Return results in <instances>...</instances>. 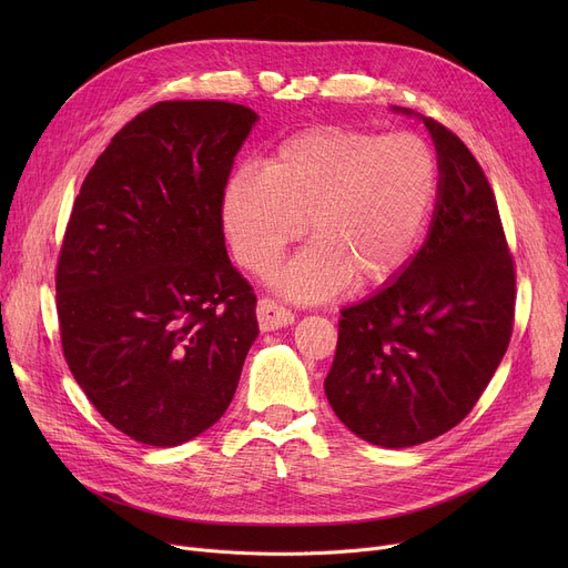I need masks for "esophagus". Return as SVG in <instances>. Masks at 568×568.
Instances as JSON below:
<instances>
[{
  "label": "esophagus",
  "mask_w": 568,
  "mask_h": 568,
  "mask_svg": "<svg viewBox=\"0 0 568 568\" xmlns=\"http://www.w3.org/2000/svg\"><path fill=\"white\" fill-rule=\"evenodd\" d=\"M257 322L262 332H274V329H281V326L292 324L294 315L278 302L264 296V300L257 302Z\"/></svg>",
  "instance_id": "1"
}]
</instances>
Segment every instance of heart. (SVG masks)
<instances>
[{"label": "heart", "instance_id": "obj_1", "mask_svg": "<svg viewBox=\"0 0 568 568\" xmlns=\"http://www.w3.org/2000/svg\"><path fill=\"white\" fill-rule=\"evenodd\" d=\"M437 159L414 133L315 126L283 140L223 189L221 219L234 260L266 274L302 239L313 244L276 276L292 300L320 302L347 281H389L422 242L437 195Z\"/></svg>", "mask_w": 568, "mask_h": 568}]
</instances>
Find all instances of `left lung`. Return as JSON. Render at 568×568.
Instances as JSON below:
<instances>
[{
	"instance_id": "obj_1",
	"label": "left lung",
	"mask_w": 568,
	"mask_h": 568,
	"mask_svg": "<svg viewBox=\"0 0 568 568\" xmlns=\"http://www.w3.org/2000/svg\"><path fill=\"white\" fill-rule=\"evenodd\" d=\"M422 119L439 165L428 236L394 283L341 311L336 356L324 379L338 419L386 449L458 426L486 392L514 332L516 268L495 193L465 142Z\"/></svg>"
}]
</instances>
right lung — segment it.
Returning <instances> with one entry per match:
<instances>
[{"instance_id": "add662e5", "label": "right lung", "mask_w": 568, "mask_h": 568, "mask_svg": "<svg viewBox=\"0 0 568 568\" xmlns=\"http://www.w3.org/2000/svg\"><path fill=\"white\" fill-rule=\"evenodd\" d=\"M257 114L163 101L119 131L84 176L57 262L67 364L116 430L179 446L225 414L257 338L221 200Z\"/></svg>"}]
</instances>
